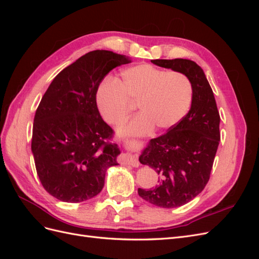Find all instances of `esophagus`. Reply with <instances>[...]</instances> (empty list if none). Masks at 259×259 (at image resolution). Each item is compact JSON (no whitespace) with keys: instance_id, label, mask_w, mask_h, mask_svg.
<instances>
[{"instance_id":"1","label":"esophagus","mask_w":259,"mask_h":259,"mask_svg":"<svg viewBox=\"0 0 259 259\" xmlns=\"http://www.w3.org/2000/svg\"><path fill=\"white\" fill-rule=\"evenodd\" d=\"M133 144H134V140L127 139L126 142H124V146H125V147H131ZM124 162H125V164H130V165H132V166H135V167L139 166V162H138L137 158H136L135 155H133V154H131V153H126V154H125V156H124Z\"/></svg>"}]
</instances>
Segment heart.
Returning a JSON list of instances; mask_svg holds the SVG:
<instances>
[{
  "label": "heart",
  "mask_w": 259,
  "mask_h": 259,
  "mask_svg": "<svg viewBox=\"0 0 259 259\" xmlns=\"http://www.w3.org/2000/svg\"><path fill=\"white\" fill-rule=\"evenodd\" d=\"M191 101L192 85L185 74L150 65L125 69L120 81H105L97 93L99 111L111 125L126 119L132 104H137L140 113L121 125V135H145L153 128L158 132L173 128L187 114Z\"/></svg>",
  "instance_id": "heart-1"
}]
</instances>
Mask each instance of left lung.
I'll list each match as a JSON object with an SVG mask.
<instances>
[{
	"label": "left lung",
	"instance_id": "8db88e82",
	"mask_svg": "<svg viewBox=\"0 0 259 259\" xmlns=\"http://www.w3.org/2000/svg\"><path fill=\"white\" fill-rule=\"evenodd\" d=\"M152 64L185 74L192 85L190 110L166 134L149 142L139 162L160 175L152 189L138 188L147 202L164 208L187 204L206 186L221 140L214 93L202 68L189 59H155Z\"/></svg>",
	"mask_w": 259,
	"mask_h": 259
}]
</instances>
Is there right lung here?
Returning a JSON list of instances; mask_svg holds the SVG:
<instances>
[{
  "mask_svg": "<svg viewBox=\"0 0 259 259\" xmlns=\"http://www.w3.org/2000/svg\"><path fill=\"white\" fill-rule=\"evenodd\" d=\"M125 55L93 51L60 71L38 105L33 121L35 168L44 189L56 199L79 203L103 190L107 169L119 165L113 131L96 104L99 84Z\"/></svg>",
  "mask_w": 259,
  "mask_h": 259,
  "instance_id": "right-lung-1",
  "label": "right lung"
}]
</instances>
